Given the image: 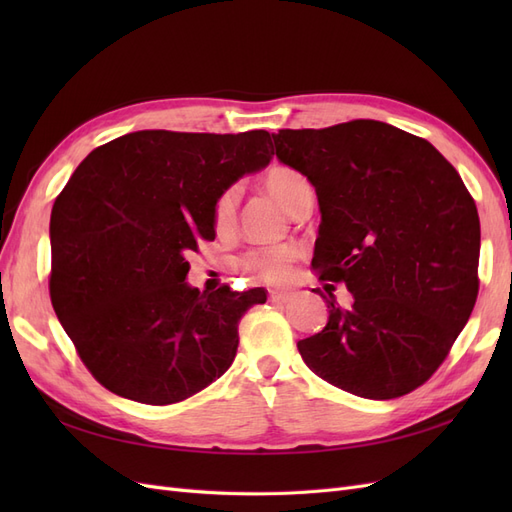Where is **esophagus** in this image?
Listing matches in <instances>:
<instances>
[{"mask_svg": "<svg viewBox=\"0 0 512 512\" xmlns=\"http://www.w3.org/2000/svg\"><path fill=\"white\" fill-rule=\"evenodd\" d=\"M269 301L275 305H286L290 301V292H280V290H271L269 292Z\"/></svg>", "mask_w": 512, "mask_h": 512, "instance_id": "34e87169", "label": "esophagus"}]
</instances>
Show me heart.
<instances>
[{"label": "heart", "mask_w": 512, "mask_h": 512, "mask_svg": "<svg viewBox=\"0 0 512 512\" xmlns=\"http://www.w3.org/2000/svg\"><path fill=\"white\" fill-rule=\"evenodd\" d=\"M262 188L271 198H275L288 213L297 205L299 196L309 188L307 179L288 166H273L262 179ZM239 190L228 188L213 207V224L220 232L230 230L237 222ZM294 262H297V250L292 245H275L267 250L252 252L243 258V269L250 271L258 280L267 284H286L292 275Z\"/></svg>", "instance_id": "1"}]
</instances>
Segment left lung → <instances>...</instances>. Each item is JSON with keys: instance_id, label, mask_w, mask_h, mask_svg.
<instances>
[{"instance_id": "left-lung-1", "label": "left lung", "mask_w": 512, "mask_h": 512, "mask_svg": "<svg viewBox=\"0 0 512 512\" xmlns=\"http://www.w3.org/2000/svg\"><path fill=\"white\" fill-rule=\"evenodd\" d=\"M275 156L316 188L322 222L312 267L329 322L297 344L337 389L395 399L431 378L472 314L480 222L457 170L425 138L354 119L280 130Z\"/></svg>"}]
</instances>
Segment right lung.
Returning <instances> with one entry per match:
<instances>
[{
	"instance_id": "obj_1",
	"label": "right lung",
	"mask_w": 512,
	"mask_h": 512,
	"mask_svg": "<svg viewBox=\"0 0 512 512\" xmlns=\"http://www.w3.org/2000/svg\"><path fill=\"white\" fill-rule=\"evenodd\" d=\"M271 158L265 130H141L74 170L51 211V301L104 389L168 406L235 361L239 320L267 292H200L185 282V254L215 237L220 194Z\"/></svg>"
}]
</instances>
